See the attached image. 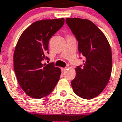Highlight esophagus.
<instances>
[{"label":"esophagus","mask_w":122,"mask_h":122,"mask_svg":"<svg viewBox=\"0 0 122 122\" xmlns=\"http://www.w3.org/2000/svg\"><path fill=\"white\" fill-rule=\"evenodd\" d=\"M66 70V68H61V71L62 72H65Z\"/></svg>","instance_id":"34e87169"}]
</instances>
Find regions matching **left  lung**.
Masks as SVG:
<instances>
[{"mask_svg":"<svg viewBox=\"0 0 122 122\" xmlns=\"http://www.w3.org/2000/svg\"><path fill=\"white\" fill-rule=\"evenodd\" d=\"M66 22L76 38L79 54L85 57L83 65L76 68L72 87L79 97L92 99L103 91L111 77V46L102 31L91 20L67 18Z\"/></svg>","mask_w":122,"mask_h":122,"instance_id":"1","label":"left lung"}]
</instances>
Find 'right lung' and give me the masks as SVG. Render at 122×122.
Here are the masks:
<instances>
[{"instance_id": "add662e5", "label": "right lung", "mask_w": 122, "mask_h": 122, "mask_svg": "<svg viewBox=\"0 0 122 122\" xmlns=\"http://www.w3.org/2000/svg\"><path fill=\"white\" fill-rule=\"evenodd\" d=\"M65 23L64 18L33 22L22 33L13 55V66L20 87L27 95L40 99L51 93L57 83L61 70L49 59L50 39Z\"/></svg>"}]
</instances>
